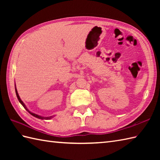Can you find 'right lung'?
<instances>
[{"instance_id": "right-lung-1", "label": "right lung", "mask_w": 160, "mask_h": 160, "mask_svg": "<svg viewBox=\"0 0 160 160\" xmlns=\"http://www.w3.org/2000/svg\"><path fill=\"white\" fill-rule=\"evenodd\" d=\"M15 91H16V96H17V98H18V101L20 102V103L21 104L22 106H23V107L25 108V109L28 111L29 113L31 114V115H32L33 116H34V117H36V118H39V119H41V120H49V119H51V118H53V116H49V117H42V116H40V115H37V114H35V113H32V112H31V111H29V110H28V108L26 107V106H25V104L23 103V102L21 100V99H20V96H19V95H18V91H17V89H16V85H15Z\"/></svg>"}]
</instances>
